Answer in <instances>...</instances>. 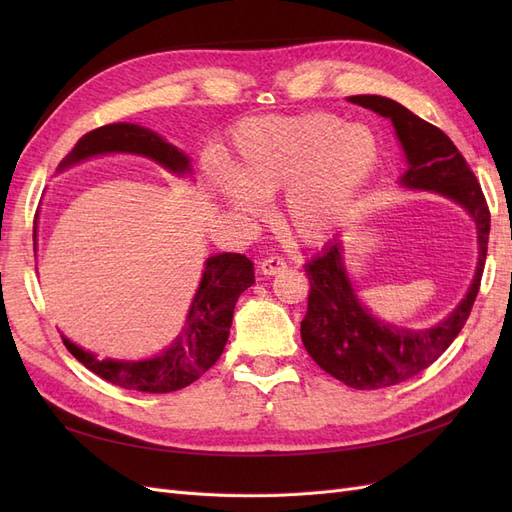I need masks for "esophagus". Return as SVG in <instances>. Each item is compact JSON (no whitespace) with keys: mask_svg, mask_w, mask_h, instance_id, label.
Returning a JSON list of instances; mask_svg holds the SVG:
<instances>
[{"mask_svg":"<svg viewBox=\"0 0 512 512\" xmlns=\"http://www.w3.org/2000/svg\"><path fill=\"white\" fill-rule=\"evenodd\" d=\"M286 260L282 256H269L265 260H260V273L262 275H277L286 269Z\"/></svg>","mask_w":512,"mask_h":512,"instance_id":"obj_1","label":"esophagus"}]
</instances>
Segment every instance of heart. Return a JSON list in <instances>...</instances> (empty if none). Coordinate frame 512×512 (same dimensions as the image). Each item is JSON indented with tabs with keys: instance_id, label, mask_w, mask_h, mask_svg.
I'll return each instance as SVG.
<instances>
[{
	"instance_id": "heart-1",
	"label": "heart",
	"mask_w": 512,
	"mask_h": 512,
	"mask_svg": "<svg viewBox=\"0 0 512 512\" xmlns=\"http://www.w3.org/2000/svg\"><path fill=\"white\" fill-rule=\"evenodd\" d=\"M232 168L213 164L218 194L256 218L262 198L284 192L282 220L303 241H318L342 222L376 173L378 138L331 113L250 117L232 130Z\"/></svg>"
}]
</instances>
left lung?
I'll list each match as a JSON object with an SVG mask.
<instances>
[{"label":"left lung","mask_w":512,"mask_h":512,"mask_svg":"<svg viewBox=\"0 0 512 512\" xmlns=\"http://www.w3.org/2000/svg\"><path fill=\"white\" fill-rule=\"evenodd\" d=\"M348 100L393 121L410 164L401 183L453 198L468 209L478 230V267L466 299L438 327L425 331L384 324L356 301L337 241L327 243L322 254L305 262L309 277L307 314L301 322L305 350L327 374L350 389L376 391L421 374L463 329L485 269L491 215L470 164L440 128L389 98L350 96Z\"/></svg>","instance_id":"left-lung-1"}]
</instances>
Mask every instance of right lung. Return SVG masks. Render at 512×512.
Here are the masks:
<instances>
[{"label":"right lung","mask_w":512,"mask_h":512,"mask_svg":"<svg viewBox=\"0 0 512 512\" xmlns=\"http://www.w3.org/2000/svg\"><path fill=\"white\" fill-rule=\"evenodd\" d=\"M141 153L168 170H190L188 156L166 143L156 132L134 123H111L85 134L61 160L59 168L72 166L100 153ZM36 241V220H34ZM254 284V262L243 254H218L207 258L203 280L196 290L188 320L170 348L147 361H98L94 354L74 346L64 337V346L76 361L115 386L141 393H170L190 386L220 359L232 324V312L241 292Z\"/></svg>","instance_id":"add662e5"}]
</instances>
